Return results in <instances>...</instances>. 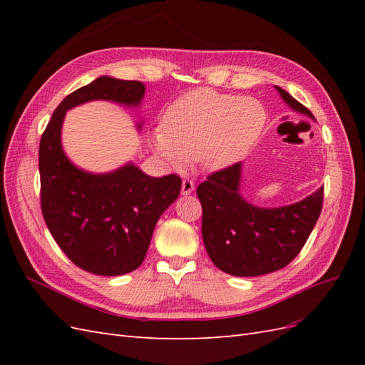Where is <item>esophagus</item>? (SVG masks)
<instances>
[{
	"label": "esophagus",
	"mask_w": 365,
	"mask_h": 365,
	"mask_svg": "<svg viewBox=\"0 0 365 365\" xmlns=\"http://www.w3.org/2000/svg\"><path fill=\"white\" fill-rule=\"evenodd\" d=\"M193 190H195V182H193L192 180H189V178L182 180V184H181V193L187 196V195H190Z\"/></svg>",
	"instance_id": "1"
}]
</instances>
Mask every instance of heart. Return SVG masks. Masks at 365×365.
Wrapping results in <instances>:
<instances>
[{"mask_svg": "<svg viewBox=\"0 0 365 365\" xmlns=\"http://www.w3.org/2000/svg\"><path fill=\"white\" fill-rule=\"evenodd\" d=\"M267 113L256 98L197 88L172 102L150 145L175 170L201 160L217 170L247 153L263 130Z\"/></svg>", "mask_w": 365, "mask_h": 365, "instance_id": "obj_1", "label": "heart"}]
</instances>
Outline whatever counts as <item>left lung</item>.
Wrapping results in <instances>:
<instances>
[{
  "label": "left lung",
  "mask_w": 365,
  "mask_h": 365,
  "mask_svg": "<svg viewBox=\"0 0 365 365\" xmlns=\"http://www.w3.org/2000/svg\"><path fill=\"white\" fill-rule=\"evenodd\" d=\"M283 101L312 117L306 106L282 90ZM242 163L207 176L196 195L202 205V239L216 267L237 277H256L284 268L304 247L323 208L324 187L306 200L280 208H259L239 193Z\"/></svg>",
  "instance_id": "obj_1"
}]
</instances>
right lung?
I'll return each instance as SVG.
<instances>
[{"mask_svg":"<svg viewBox=\"0 0 365 365\" xmlns=\"http://www.w3.org/2000/svg\"><path fill=\"white\" fill-rule=\"evenodd\" d=\"M143 96L145 85L138 81L98 77L63 98L41 137L43 220L67 257L97 275H121L140 267L160 216L180 195L181 178H153L130 163L103 175L77 169L62 150V121L68 109L85 102L137 106Z\"/></svg>","mask_w":365,"mask_h":365,"instance_id":"add662e5","label":"right lung"}]
</instances>
